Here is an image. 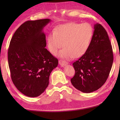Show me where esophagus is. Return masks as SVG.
I'll list each match as a JSON object with an SVG mask.
<instances>
[{
  "label": "esophagus",
  "instance_id": "1",
  "mask_svg": "<svg viewBox=\"0 0 120 120\" xmlns=\"http://www.w3.org/2000/svg\"><path fill=\"white\" fill-rule=\"evenodd\" d=\"M59 64L61 66L64 67V66H66V65L68 63L66 61H64V60H60L59 61Z\"/></svg>",
  "mask_w": 120,
  "mask_h": 120
}]
</instances>
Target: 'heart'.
<instances>
[{
  "label": "heart",
  "mask_w": 120,
  "mask_h": 120,
  "mask_svg": "<svg viewBox=\"0 0 120 120\" xmlns=\"http://www.w3.org/2000/svg\"><path fill=\"white\" fill-rule=\"evenodd\" d=\"M93 34L90 24L70 23L58 26L48 36L47 45L49 51L53 55L63 46L60 56L67 59L79 58L89 48Z\"/></svg>",
  "instance_id": "heart-1"
}]
</instances>
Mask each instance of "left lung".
<instances>
[{"label":"left lung","instance_id":"8db88e82","mask_svg":"<svg viewBox=\"0 0 120 120\" xmlns=\"http://www.w3.org/2000/svg\"><path fill=\"white\" fill-rule=\"evenodd\" d=\"M113 62V53L108 34L103 26L94 25V31L86 52L73 63L75 74L71 82L83 93L97 90L108 78Z\"/></svg>","mask_w":120,"mask_h":120}]
</instances>
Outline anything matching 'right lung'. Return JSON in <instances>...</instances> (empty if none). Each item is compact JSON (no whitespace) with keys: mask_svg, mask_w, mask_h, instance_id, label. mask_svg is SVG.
Returning a JSON list of instances; mask_svg holds the SVG:
<instances>
[{"mask_svg":"<svg viewBox=\"0 0 120 120\" xmlns=\"http://www.w3.org/2000/svg\"><path fill=\"white\" fill-rule=\"evenodd\" d=\"M50 19L25 22L12 37L8 51L11 80L26 96H40L47 88L58 60L46 49L44 27Z\"/></svg>","mask_w":120,"mask_h":120,"instance_id":"obj_1","label":"right lung"}]
</instances>
